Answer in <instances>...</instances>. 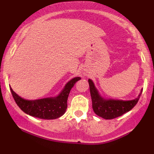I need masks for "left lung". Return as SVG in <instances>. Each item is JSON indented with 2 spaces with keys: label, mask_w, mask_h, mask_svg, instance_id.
Listing matches in <instances>:
<instances>
[{
  "label": "left lung",
  "mask_w": 154,
  "mask_h": 154,
  "mask_svg": "<svg viewBox=\"0 0 154 154\" xmlns=\"http://www.w3.org/2000/svg\"><path fill=\"white\" fill-rule=\"evenodd\" d=\"M91 92L92 106L96 115L105 119H112L122 116L130 111L138 101L143 90L137 98L130 100L106 99L100 95L99 91L95 86L94 82L91 79H88Z\"/></svg>",
  "instance_id": "obj_1"
}]
</instances>
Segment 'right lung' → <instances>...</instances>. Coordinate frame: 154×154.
Here are the masks:
<instances>
[{
  "label": "right lung",
  "mask_w": 154,
  "mask_h": 154,
  "mask_svg": "<svg viewBox=\"0 0 154 154\" xmlns=\"http://www.w3.org/2000/svg\"><path fill=\"white\" fill-rule=\"evenodd\" d=\"M79 79H81L79 77H74L65 85L59 95L41 99H24L17 95L11 86L10 90L18 106L26 114L39 119H55L66 112L69 94L75 83Z\"/></svg>",
  "instance_id": "right-lung-1"
}]
</instances>
